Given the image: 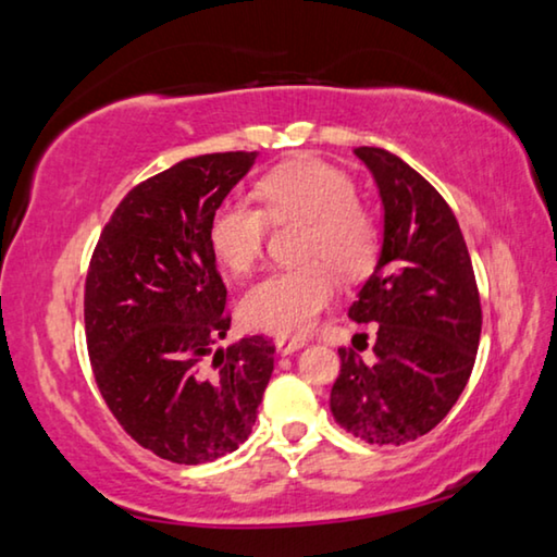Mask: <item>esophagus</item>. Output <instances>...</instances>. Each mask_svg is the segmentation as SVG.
I'll return each instance as SVG.
<instances>
[{
	"mask_svg": "<svg viewBox=\"0 0 557 557\" xmlns=\"http://www.w3.org/2000/svg\"><path fill=\"white\" fill-rule=\"evenodd\" d=\"M302 346H305V341H302V338H287V335H280V338L275 341L277 354H282V356L295 354V350H300Z\"/></svg>",
	"mask_w": 557,
	"mask_h": 557,
	"instance_id": "1",
	"label": "esophagus"
}]
</instances>
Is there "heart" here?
<instances>
[{"label":"heart","instance_id":"obj_1","mask_svg":"<svg viewBox=\"0 0 557 557\" xmlns=\"http://www.w3.org/2000/svg\"><path fill=\"white\" fill-rule=\"evenodd\" d=\"M260 207L224 201L209 222L211 252L234 275H245L260 262L272 222H302L300 268L272 272L242 300V318L255 331L275 335L308 333L320 310L335 295V268L341 275H358L371 264L379 230L356 184L346 171L300 156L262 176Z\"/></svg>","mask_w":557,"mask_h":557}]
</instances>
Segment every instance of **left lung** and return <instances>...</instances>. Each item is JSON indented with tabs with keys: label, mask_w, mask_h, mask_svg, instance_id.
<instances>
[{
	"label": "left lung",
	"mask_w": 557,
	"mask_h": 557,
	"mask_svg": "<svg viewBox=\"0 0 557 557\" xmlns=\"http://www.w3.org/2000/svg\"><path fill=\"white\" fill-rule=\"evenodd\" d=\"M356 156L379 186L383 242L348 318L379 323V333L373 363L338 350L331 411L363 442L398 446L432 432L465 391L480 348V293L442 194L383 148L360 146Z\"/></svg>",
	"instance_id": "1"
}]
</instances>
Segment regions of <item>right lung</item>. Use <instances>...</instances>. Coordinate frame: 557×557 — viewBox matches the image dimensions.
Returning <instances> with one entry per match:
<instances>
[{
  "mask_svg": "<svg viewBox=\"0 0 557 557\" xmlns=\"http://www.w3.org/2000/svg\"><path fill=\"white\" fill-rule=\"evenodd\" d=\"M255 159L257 151L197 156L133 186L85 277V338L100 396L125 434L176 465L237 449L275 368L264 335L214 350L232 318L209 222Z\"/></svg>",
  "mask_w": 557,
  "mask_h": 557,
  "instance_id": "right-lung-1",
  "label": "right lung"
}]
</instances>
